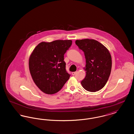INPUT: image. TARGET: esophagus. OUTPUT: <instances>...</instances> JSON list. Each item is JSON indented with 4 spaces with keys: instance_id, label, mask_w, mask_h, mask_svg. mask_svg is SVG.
<instances>
[{
    "instance_id": "1",
    "label": "esophagus",
    "mask_w": 134,
    "mask_h": 134,
    "mask_svg": "<svg viewBox=\"0 0 134 134\" xmlns=\"http://www.w3.org/2000/svg\"><path fill=\"white\" fill-rule=\"evenodd\" d=\"M77 72H72V74L73 75H75L76 74Z\"/></svg>"
}]
</instances>
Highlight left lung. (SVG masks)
Wrapping results in <instances>:
<instances>
[{"mask_svg": "<svg viewBox=\"0 0 134 134\" xmlns=\"http://www.w3.org/2000/svg\"><path fill=\"white\" fill-rule=\"evenodd\" d=\"M75 44L84 52L86 59V76L81 82L82 86L90 92L102 89L111 70V57L108 49L93 39L77 40Z\"/></svg>", "mask_w": 134, "mask_h": 134, "instance_id": "1", "label": "left lung"}]
</instances>
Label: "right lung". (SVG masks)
<instances>
[{
	"label": "right lung",
	"instance_id": "1",
	"mask_svg": "<svg viewBox=\"0 0 134 134\" xmlns=\"http://www.w3.org/2000/svg\"><path fill=\"white\" fill-rule=\"evenodd\" d=\"M72 41L56 40L43 42L37 45L29 58V69L32 79L44 93H57L69 79L64 55Z\"/></svg>",
	"mask_w": 134,
	"mask_h": 134
}]
</instances>
